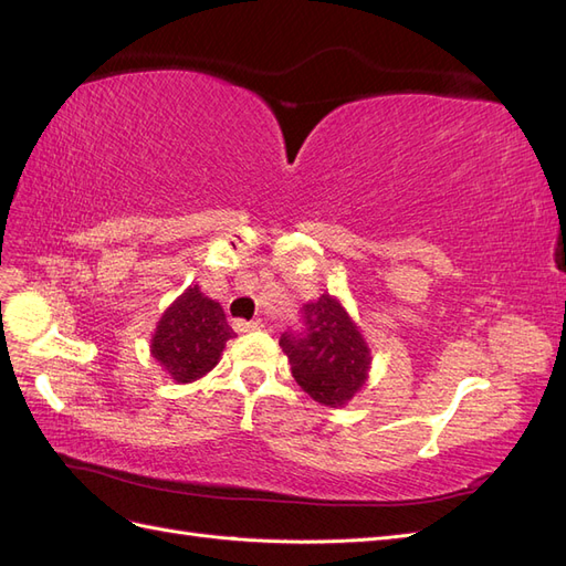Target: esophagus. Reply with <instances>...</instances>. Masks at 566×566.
<instances>
[{"mask_svg":"<svg viewBox=\"0 0 566 566\" xmlns=\"http://www.w3.org/2000/svg\"><path fill=\"white\" fill-rule=\"evenodd\" d=\"M262 328H264L262 321H235L238 333H254V331H262Z\"/></svg>","mask_w":566,"mask_h":566,"instance_id":"esophagus-1","label":"esophagus"}]
</instances>
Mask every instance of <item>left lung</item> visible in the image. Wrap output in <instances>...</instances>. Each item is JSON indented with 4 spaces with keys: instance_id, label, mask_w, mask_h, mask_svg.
I'll return each instance as SVG.
<instances>
[{
    "instance_id": "left-lung-1",
    "label": "left lung",
    "mask_w": 566,
    "mask_h": 566,
    "mask_svg": "<svg viewBox=\"0 0 566 566\" xmlns=\"http://www.w3.org/2000/svg\"><path fill=\"white\" fill-rule=\"evenodd\" d=\"M302 318L304 331L283 333L279 342L293 378L314 401L342 408L368 380L370 349L337 297L304 304Z\"/></svg>"
}]
</instances>
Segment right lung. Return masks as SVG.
<instances>
[{
  "label": "right lung",
  "mask_w": 566,
  "mask_h": 566,
  "mask_svg": "<svg viewBox=\"0 0 566 566\" xmlns=\"http://www.w3.org/2000/svg\"><path fill=\"white\" fill-rule=\"evenodd\" d=\"M235 333L219 302L205 297L198 285L179 295L158 321L150 354L175 382H193L210 373Z\"/></svg>",
  "instance_id": "obj_1"
}]
</instances>
